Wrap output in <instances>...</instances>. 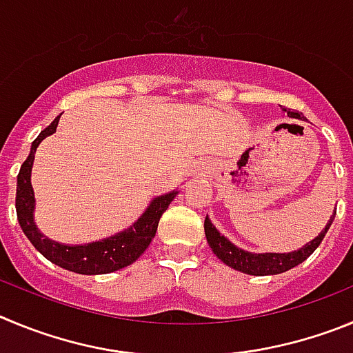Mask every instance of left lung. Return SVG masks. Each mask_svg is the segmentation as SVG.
I'll use <instances>...</instances> for the list:
<instances>
[{"label": "left lung", "mask_w": 353, "mask_h": 353, "mask_svg": "<svg viewBox=\"0 0 353 353\" xmlns=\"http://www.w3.org/2000/svg\"><path fill=\"white\" fill-rule=\"evenodd\" d=\"M287 112L288 116L292 117H301L299 112H295V110H287ZM332 220H334V214H332L331 221L327 223V227L320 232V236H316V239H313L304 248H301V250L292 253L244 252V250H239L237 246H234L228 239H225L220 232L216 230L214 225L209 221V218H205L204 221V230H205V237H208V243L209 246H211L212 253H214L221 262L230 265L232 269H237V271L244 272V274L269 276V274H279V272H285L288 271V269L295 268V265H299L301 262H304V260H306L307 256L315 252L316 248H319V244L322 243L327 230H329V227H331Z\"/></svg>", "instance_id": "8db88e82"}]
</instances>
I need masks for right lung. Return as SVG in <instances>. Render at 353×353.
I'll use <instances>...</instances> for the list:
<instances>
[{"label":"right lung","mask_w":353,"mask_h":353,"mask_svg":"<svg viewBox=\"0 0 353 353\" xmlns=\"http://www.w3.org/2000/svg\"><path fill=\"white\" fill-rule=\"evenodd\" d=\"M59 117H56L46 130L33 141L31 144L30 157L24 160L17 176V195H15V209H17V220L21 225L22 232L26 234L28 239L31 241L38 252L42 253L47 260L79 274H107L117 269H123L130 263H133L139 256L144 253L145 248L149 246L151 239L157 234L160 218L167 208L170 205L172 199L177 192L167 193L151 202L148 211L142 214L137 223L130 227L128 230L110 237V239L98 241V243L84 244V246H65V244L54 243L47 239L38 232L37 225L33 221V205L34 196L33 188H31V167H33L34 151L38 144L56 132Z\"/></svg>","instance_id":"right-lung-1"}]
</instances>
